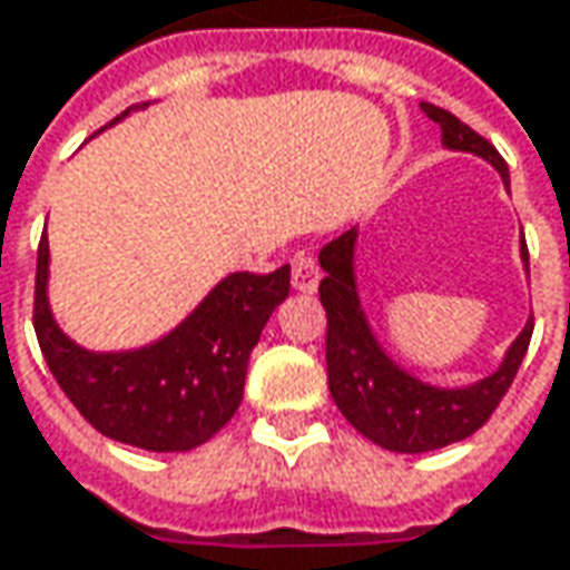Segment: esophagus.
<instances>
[{
	"label": "esophagus",
	"mask_w": 570,
	"mask_h": 570,
	"mask_svg": "<svg viewBox=\"0 0 570 570\" xmlns=\"http://www.w3.org/2000/svg\"><path fill=\"white\" fill-rule=\"evenodd\" d=\"M320 282V266L317 259L311 256V253H295V259H292V285H295L297 292H314Z\"/></svg>",
	"instance_id": "34e87169"
}]
</instances>
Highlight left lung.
I'll use <instances>...</instances> for the list:
<instances>
[{"instance_id": "left-lung-1", "label": "left lung", "mask_w": 570, "mask_h": 570, "mask_svg": "<svg viewBox=\"0 0 570 570\" xmlns=\"http://www.w3.org/2000/svg\"><path fill=\"white\" fill-rule=\"evenodd\" d=\"M422 110L441 126V142L492 161L494 170L508 184V165L485 136H479L472 126L453 117L444 107L422 104ZM352 256H355V228L342 230L340 237H333L320 250V266H323L320 304L326 311V377H330V393L342 415L348 419V425L362 431L377 448L396 450V453H425L475 434L492 419L498 403L511 390L517 367L530 348L533 320L523 326L504 364L492 377L466 390L428 386L400 371L371 336L355 292ZM523 259H530L527 244H523Z\"/></svg>"}]
</instances>
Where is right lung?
Instances as JSON below:
<instances>
[{"instance_id": "1", "label": "right lung", "mask_w": 570, "mask_h": 570, "mask_svg": "<svg viewBox=\"0 0 570 570\" xmlns=\"http://www.w3.org/2000/svg\"><path fill=\"white\" fill-rule=\"evenodd\" d=\"M47 259L43 234L33 278V333L43 362L88 425L110 441L155 453L199 448L228 425L244 396L253 345L292 288L288 266L269 275L234 273L161 342L95 355L66 340L50 317Z\"/></svg>"}]
</instances>
